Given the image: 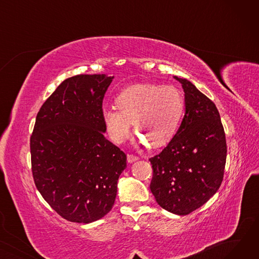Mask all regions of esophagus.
<instances>
[{
  "instance_id": "obj_1",
  "label": "esophagus",
  "mask_w": 259,
  "mask_h": 259,
  "mask_svg": "<svg viewBox=\"0 0 259 259\" xmlns=\"http://www.w3.org/2000/svg\"><path fill=\"white\" fill-rule=\"evenodd\" d=\"M138 159H139V157L137 155H133V154L127 155V160H128V162H130V164H132V162H134V161H137Z\"/></svg>"
}]
</instances>
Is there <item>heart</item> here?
Segmentation results:
<instances>
[{
    "label": "heart",
    "mask_w": 259,
    "mask_h": 259,
    "mask_svg": "<svg viewBox=\"0 0 259 259\" xmlns=\"http://www.w3.org/2000/svg\"><path fill=\"white\" fill-rule=\"evenodd\" d=\"M116 108H105L103 121L115 143L125 142L134 129L151 148L168 144L178 130L184 112L182 92L174 86L137 84L122 90L115 99Z\"/></svg>",
    "instance_id": "b5f03b06"
}]
</instances>
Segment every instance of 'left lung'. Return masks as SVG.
<instances>
[{"label":"left lung","mask_w":259,"mask_h":259,"mask_svg":"<svg viewBox=\"0 0 259 259\" xmlns=\"http://www.w3.org/2000/svg\"><path fill=\"white\" fill-rule=\"evenodd\" d=\"M174 78L185 92V115L167 147L149 159L153 169L150 189L161 208L187 215L220 189L227 144L215 104L190 80Z\"/></svg>","instance_id":"obj_1"}]
</instances>
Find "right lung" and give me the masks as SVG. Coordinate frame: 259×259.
I'll return each instance as SVG.
<instances>
[{
  "mask_svg": "<svg viewBox=\"0 0 259 259\" xmlns=\"http://www.w3.org/2000/svg\"><path fill=\"white\" fill-rule=\"evenodd\" d=\"M114 76L65 79L40 107L30 138L34 184L63 219L89 224L114 205L127 156L104 133L103 100Z\"/></svg>",
  "mask_w": 259,
  "mask_h": 259,
  "instance_id": "obj_1",
  "label": "right lung"
}]
</instances>
